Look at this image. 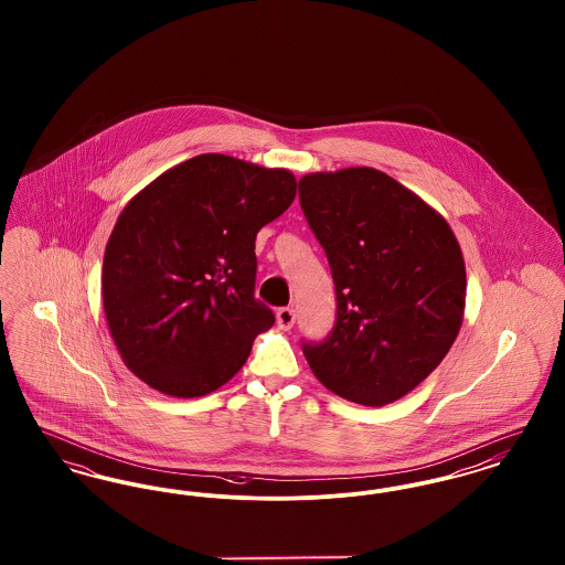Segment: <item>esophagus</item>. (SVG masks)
<instances>
[{"mask_svg": "<svg viewBox=\"0 0 565 565\" xmlns=\"http://www.w3.org/2000/svg\"><path fill=\"white\" fill-rule=\"evenodd\" d=\"M296 322V311L292 307H281L279 311H277V323H279V328H284V330H290Z\"/></svg>", "mask_w": 565, "mask_h": 565, "instance_id": "34e87169", "label": "esophagus"}]
</instances>
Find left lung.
<instances>
[{
	"mask_svg": "<svg viewBox=\"0 0 565 565\" xmlns=\"http://www.w3.org/2000/svg\"><path fill=\"white\" fill-rule=\"evenodd\" d=\"M298 199L326 252L337 320L302 341L337 396L383 406L417 387L456 341L466 267L454 231L417 194L371 167L300 178Z\"/></svg>",
	"mask_w": 565,
	"mask_h": 565,
	"instance_id": "1",
	"label": "left lung"
}]
</instances>
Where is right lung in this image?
Returning <instances> with one entry per match:
<instances>
[{
  "label": "right lung",
  "instance_id": "1",
  "mask_svg": "<svg viewBox=\"0 0 565 565\" xmlns=\"http://www.w3.org/2000/svg\"><path fill=\"white\" fill-rule=\"evenodd\" d=\"M295 175L224 154L182 162L118 215L104 309L131 373L175 398L235 375L275 322L254 296L258 231L295 201Z\"/></svg>",
  "mask_w": 565,
  "mask_h": 565
}]
</instances>
